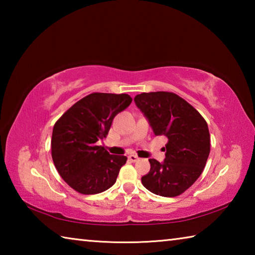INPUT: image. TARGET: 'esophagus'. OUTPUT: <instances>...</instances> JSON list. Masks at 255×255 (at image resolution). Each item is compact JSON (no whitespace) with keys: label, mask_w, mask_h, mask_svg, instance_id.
<instances>
[{"label":"esophagus","mask_w":255,"mask_h":255,"mask_svg":"<svg viewBox=\"0 0 255 255\" xmlns=\"http://www.w3.org/2000/svg\"><path fill=\"white\" fill-rule=\"evenodd\" d=\"M128 159H129V161H130V162H137L139 158H138V156H136L135 154H130V155H129V156H128Z\"/></svg>","instance_id":"esophagus-1"}]
</instances>
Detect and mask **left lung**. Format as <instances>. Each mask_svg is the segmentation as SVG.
I'll use <instances>...</instances> for the list:
<instances>
[{"mask_svg": "<svg viewBox=\"0 0 255 255\" xmlns=\"http://www.w3.org/2000/svg\"><path fill=\"white\" fill-rule=\"evenodd\" d=\"M155 136H165V159H148L150 170L141 183L162 197L182 195L204 171L210 152V133L204 117L173 92H149L135 97Z\"/></svg>", "mask_w": 255, "mask_h": 255, "instance_id": "8db88e82", "label": "left lung"}]
</instances>
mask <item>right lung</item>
Listing matches in <instances>:
<instances>
[{
  "mask_svg": "<svg viewBox=\"0 0 255 255\" xmlns=\"http://www.w3.org/2000/svg\"><path fill=\"white\" fill-rule=\"evenodd\" d=\"M126 93L94 92L74 103L54 125L51 157L62 179L82 195H96L115 184L127 161L97 141L106 138L112 120L130 105Z\"/></svg>",
  "mask_w": 255,
  "mask_h": 255,
  "instance_id": "add662e5",
  "label": "right lung"
}]
</instances>
